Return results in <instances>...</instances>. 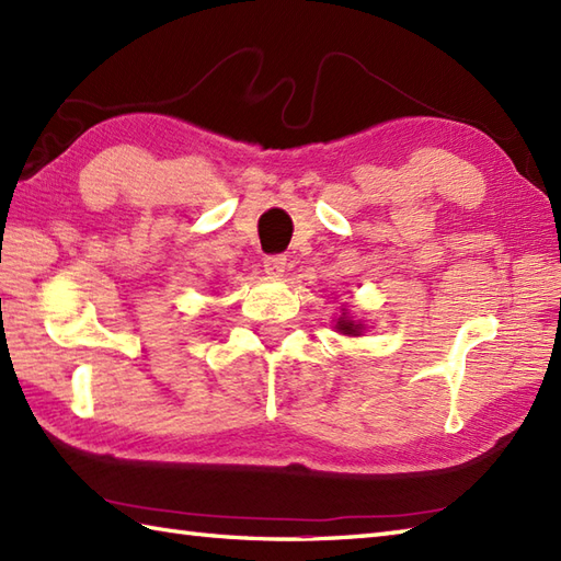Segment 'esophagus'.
<instances>
[{
  "instance_id": "1",
  "label": "esophagus",
  "mask_w": 561,
  "mask_h": 561,
  "mask_svg": "<svg viewBox=\"0 0 561 561\" xmlns=\"http://www.w3.org/2000/svg\"><path fill=\"white\" fill-rule=\"evenodd\" d=\"M284 270H287V257L284 255H267L265 257V272L270 277H282Z\"/></svg>"
}]
</instances>
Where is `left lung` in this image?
Wrapping results in <instances>:
<instances>
[{
  "label": "left lung",
  "instance_id": "left-lung-1",
  "mask_svg": "<svg viewBox=\"0 0 561 561\" xmlns=\"http://www.w3.org/2000/svg\"><path fill=\"white\" fill-rule=\"evenodd\" d=\"M337 332H342V335H347V337H359L362 332H364V325L362 323H356L354 318H350L347 313H342L340 316V320H337Z\"/></svg>",
  "mask_w": 561,
  "mask_h": 561
}]
</instances>
